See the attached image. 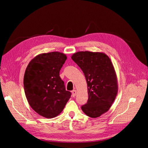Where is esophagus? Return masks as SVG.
<instances>
[{"label":"esophagus","mask_w":148,"mask_h":148,"mask_svg":"<svg viewBox=\"0 0 148 148\" xmlns=\"http://www.w3.org/2000/svg\"><path fill=\"white\" fill-rule=\"evenodd\" d=\"M72 92V96H73V97H75L76 95H77V91H76L75 89H74V90H73L72 92Z\"/></svg>","instance_id":"esophagus-1"}]
</instances>
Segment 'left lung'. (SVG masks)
<instances>
[{"label":"left lung","mask_w":148,"mask_h":148,"mask_svg":"<svg viewBox=\"0 0 148 148\" xmlns=\"http://www.w3.org/2000/svg\"><path fill=\"white\" fill-rule=\"evenodd\" d=\"M71 59L82 70L87 83L88 100L82 109L89 117H99L109 110L117 95V77L114 65L103 52H77Z\"/></svg>","instance_id":"1"}]
</instances>
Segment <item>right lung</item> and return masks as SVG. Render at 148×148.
<instances>
[{"mask_svg": "<svg viewBox=\"0 0 148 148\" xmlns=\"http://www.w3.org/2000/svg\"><path fill=\"white\" fill-rule=\"evenodd\" d=\"M66 58L59 52L40 53L29 62L25 70L26 99L36 112L47 119L59 115L71 97L59 76Z\"/></svg>", "mask_w": 148, "mask_h": 148, "instance_id": "right-lung-1", "label": "right lung"}]
</instances>
